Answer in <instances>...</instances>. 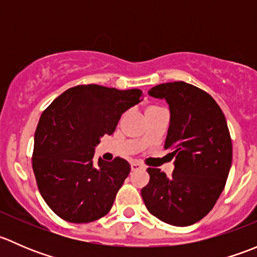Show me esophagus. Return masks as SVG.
Returning a JSON list of instances; mask_svg holds the SVG:
<instances>
[{"label":"esophagus","mask_w":257,"mask_h":257,"mask_svg":"<svg viewBox=\"0 0 257 257\" xmlns=\"http://www.w3.org/2000/svg\"><path fill=\"white\" fill-rule=\"evenodd\" d=\"M131 167H132V170H139V169H143V165L142 164H139V163H137V162H133L131 164Z\"/></svg>","instance_id":"obj_1"}]
</instances>
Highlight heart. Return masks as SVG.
Wrapping results in <instances>:
<instances>
[{
  "label": "heart",
  "instance_id": "1",
  "mask_svg": "<svg viewBox=\"0 0 257 257\" xmlns=\"http://www.w3.org/2000/svg\"><path fill=\"white\" fill-rule=\"evenodd\" d=\"M157 109H159V107H157V105H150V107H148L147 113L153 112V110H157Z\"/></svg>",
  "mask_w": 257,
  "mask_h": 257
}]
</instances>
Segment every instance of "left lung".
Returning <instances> with one entry per match:
<instances>
[{
    "instance_id": "8db88e82",
    "label": "left lung",
    "mask_w": 257,
    "mask_h": 257,
    "mask_svg": "<svg viewBox=\"0 0 257 257\" xmlns=\"http://www.w3.org/2000/svg\"><path fill=\"white\" fill-rule=\"evenodd\" d=\"M170 108L164 148L175 158L169 178L148 168L150 180L142 198L152 215L174 226H189L209 214L226 184L232 143L221 108L205 90L185 82L155 85L149 90Z\"/></svg>"
}]
</instances>
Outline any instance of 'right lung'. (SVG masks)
Masks as SVG:
<instances>
[{
    "instance_id": "add662e5",
    "label": "right lung",
    "mask_w": 257,
    "mask_h": 257,
    "mask_svg": "<svg viewBox=\"0 0 257 257\" xmlns=\"http://www.w3.org/2000/svg\"><path fill=\"white\" fill-rule=\"evenodd\" d=\"M142 97L141 89L80 84L43 110L35 133L32 168L41 195L61 219L83 224L112 209L131 165L119 157L95 163L94 147L100 137L113 134L121 114Z\"/></svg>"
}]
</instances>
